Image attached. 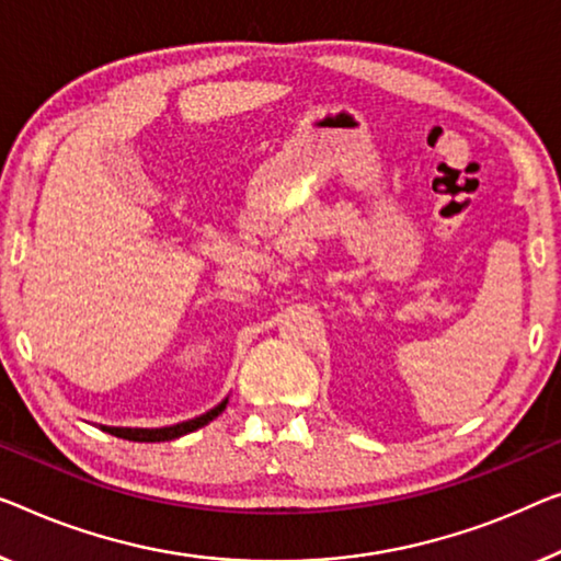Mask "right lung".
Segmentation results:
<instances>
[{
    "mask_svg": "<svg viewBox=\"0 0 561 561\" xmlns=\"http://www.w3.org/2000/svg\"><path fill=\"white\" fill-rule=\"evenodd\" d=\"M229 400H221L219 405L211 408V411L198 415V417H191V421H183V423H175V425H165V428H115V425H100L105 433H111L115 438H125V440H136V443H161V440H173V438H181L186 436V433L196 431V428H204L206 423H211L216 415H219L224 408H227Z\"/></svg>",
    "mask_w": 561,
    "mask_h": 561,
    "instance_id": "right-lung-1",
    "label": "right lung"
}]
</instances>
